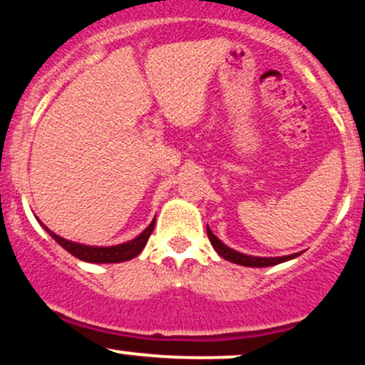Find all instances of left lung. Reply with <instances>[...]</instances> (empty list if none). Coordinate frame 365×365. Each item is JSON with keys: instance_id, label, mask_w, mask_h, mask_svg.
I'll return each instance as SVG.
<instances>
[{"instance_id": "obj_1", "label": "left lung", "mask_w": 365, "mask_h": 365, "mask_svg": "<svg viewBox=\"0 0 365 365\" xmlns=\"http://www.w3.org/2000/svg\"><path fill=\"white\" fill-rule=\"evenodd\" d=\"M207 237H210L211 244H213L216 253L222 256V258H225L232 263H237V265H242V267H272V265H279V263H284V262H287V259H293V258H296V256H299V253H296V255H289V256H277V258H258V256H250V255L239 253V251L232 250V247L225 246V244L220 241L213 232H211L210 227H207Z\"/></svg>"}]
</instances>
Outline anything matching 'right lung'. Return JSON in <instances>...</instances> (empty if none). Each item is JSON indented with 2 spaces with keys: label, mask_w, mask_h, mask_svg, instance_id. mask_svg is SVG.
Wrapping results in <instances>:
<instances>
[{
  "label": "right lung",
  "mask_w": 365,
  "mask_h": 365,
  "mask_svg": "<svg viewBox=\"0 0 365 365\" xmlns=\"http://www.w3.org/2000/svg\"><path fill=\"white\" fill-rule=\"evenodd\" d=\"M43 225V223H41ZM155 225V218L152 220V223L138 237H135L133 241H128L124 244H118V246H110V247H93V246H85V244H78V242H71L66 241L63 237H58L57 234H53L51 230H48L45 227V230L51 237L57 241L60 246L63 247L66 251H69L72 256L76 258L83 259V262H90V263H119V262H126V259L135 258L142 253V250L145 247L147 241H149L152 230H154Z\"/></svg>",
  "instance_id": "obj_1"
}]
</instances>
